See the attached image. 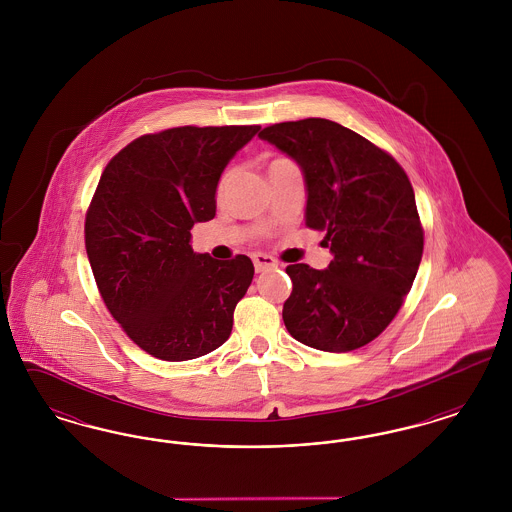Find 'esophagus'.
<instances>
[{
	"label": "esophagus",
	"mask_w": 512,
	"mask_h": 512,
	"mask_svg": "<svg viewBox=\"0 0 512 512\" xmlns=\"http://www.w3.org/2000/svg\"><path fill=\"white\" fill-rule=\"evenodd\" d=\"M253 265H255L257 272H263L267 268L276 267V259H272L270 255H265V253H257V255H253Z\"/></svg>",
	"instance_id": "obj_1"
}]
</instances>
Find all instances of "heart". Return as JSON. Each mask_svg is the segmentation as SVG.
<instances>
[{
	"mask_svg": "<svg viewBox=\"0 0 512 512\" xmlns=\"http://www.w3.org/2000/svg\"><path fill=\"white\" fill-rule=\"evenodd\" d=\"M276 161H280V159H276ZM274 163V161H272ZM224 184H226V176L220 180V186H219V192H222L224 190Z\"/></svg>",
	"mask_w": 512,
	"mask_h": 512,
	"instance_id": "obj_1",
	"label": "heart"
}]
</instances>
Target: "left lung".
<instances>
[{"label": "left lung", "mask_w": 512, "mask_h": 512, "mask_svg": "<svg viewBox=\"0 0 512 512\" xmlns=\"http://www.w3.org/2000/svg\"><path fill=\"white\" fill-rule=\"evenodd\" d=\"M261 140L299 165L305 224L326 232L334 259L317 270L286 268L292 295L282 318L293 338L347 353L378 338L411 292L424 232L409 176L361 134L326 119L267 126Z\"/></svg>", "instance_id": "8db88e82"}]
</instances>
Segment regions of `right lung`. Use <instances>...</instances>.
Returning <instances> with one entry per match:
<instances>
[{
	"label": "right lung",
	"mask_w": 512,
	"mask_h": 512,
	"mask_svg": "<svg viewBox=\"0 0 512 512\" xmlns=\"http://www.w3.org/2000/svg\"><path fill=\"white\" fill-rule=\"evenodd\" d=\"M261 126H178L146 134L105 167L86 213L99 293L128 338L161 361H190L230 338L253 280L245 255L194 253L190 230L217 213L230 159Z\"/></svg>",
	"instance_id": "1"
}]
</instances>
